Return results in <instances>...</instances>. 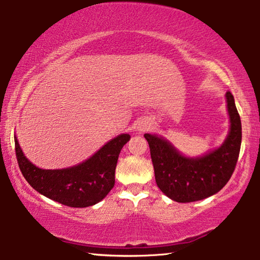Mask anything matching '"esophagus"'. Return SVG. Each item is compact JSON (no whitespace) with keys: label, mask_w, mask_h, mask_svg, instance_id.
Instances as JSON below:
<instances>
[{"label":"esophagus","mask_w":260,"mask_h":260,"mask_svg":"<svg viewBox=\"0 0 260 260\" xmlns=\"http://www.w3.org/2000/svg\"><path fill=\"white\" fill-rule=\"evenodd\" d=\"M149 127H150V126L148 125L147 122H141V123H140V125H139L138 129H139L140 133H143V132H146V131L149 129Z\"/></svg>","instance_id":"1"}]
</instances>
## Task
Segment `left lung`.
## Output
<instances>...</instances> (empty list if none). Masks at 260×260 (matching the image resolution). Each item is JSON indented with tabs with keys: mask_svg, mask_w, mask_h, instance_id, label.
<instances>
[{
	"mask_svg": "<svg viewBox=\"0 0 260 260\" xmlns=\"http://www.w3.org/2000/svg\"><path fill=\"white\" fill-rule=\"evenodd\" d=\"M230 131L217 149L201 157H185L170 142L145 134L149 143L156 184L177 203H193L215 194L229 182L236 168L242 142V123L234 96L226 91Z\"/></svg>",
	"mask_w": 260,
	"mask_h": 260,
	"instance_id": "8db88e82",
	"label": "left lung"
}]
</instances>
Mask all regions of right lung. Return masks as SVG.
Returning a JSON list of instances; mask_svg holds the SVG:
<instances>
[{"label":"right lung","mask_w":260,"mask_h":260,"mask_svg":"<svg viewBox=\"0 0 260 260\" xmlns=\"http://www.w3.org/2000/svg\"><path fill=\"white\" fill-rule=\"evenodd\" d=\"M129 139V134L118 135L83 163L61 170H44L32 164L16 137L15 150L24 178L37 192L68 207L83 208L100 203L113 188L119 154Z\"/></svg>","instance_id":"1"}]
</instances>
